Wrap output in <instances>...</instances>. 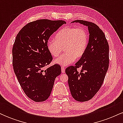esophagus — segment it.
Returning a JSON list of instances; mask_svg holds the SVG:
<instances>
[{
	"mask_svg": "<svg viewBox=\"0 0 123 123\" xmlns=\"http://www.w3.org/2000/svg\"><path fill=\"white\" fill-rule=\"evenodd\" d=\"M61 72L62 73H65V69L64 67H61Z\"/></svg>",
	"mask_w": 123,
	"mask_h": 123,
	"instance_id": "34e87169",
	"label": "esophagus"
}]
</instances>
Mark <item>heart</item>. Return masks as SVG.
<instances>
[{
	"label": "heart",
	"mask_w": 123,
	"mask_h": 123,
	"mask_svg": "<svg viewBox=\"0 0 123 123\" xmlns=\"http://www.w3.org/2000/svg\"><path fill=\"white\" fill-rule=\"evenodd\" d=\"M88 35L83 28L67 27L60 30L55 36V40H49L47 49L51 55L57 57L63 48L64 54L55 60L54 63L66 66L76 59L82 57L88 45Z\"/></svg>",
	"instance_id": "1"
}]
</instances>
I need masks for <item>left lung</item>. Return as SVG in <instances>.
<instances>
[{"label":"left lung","mask_w":123,"mask_h":123,"mask_svg":"<svg viewBox=\"0 0 123 123\" xmlns=\"http://www.w3.org/2000/svg\"><path fill=\"white\" fill-rule=\"evenodd\" d=\"M88 27L89 40L82 57L66 69L72 96L79 102L91 99L97 94L104 82L109 67V45L105 35L98 26L92 22L75 20ZM81 67L80 73L77 70Z\"/></svg>","instance_id":"left-lung-1"}]
</instances>
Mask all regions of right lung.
I'll return each mask as SVG.
<instances>
[{
  "instance_id": "right-lung-1",
  "label": "right lung",
  "mask_w": 123,
  "mask_h": 123,
  "mask_svg": "<svg viewBox=\"0 0 123 123\" xmlns=\"http://www.w3.org/2000/svg\"><path fill=\"white\" fill-rule=\"evenodd\" d=\"M66 22L39 19L24 26L18 32L12 47V65L18 82L28 98L43 102L50 97L56 77L61 73L59 65L44 70L53 57L47 43L54 32Z\"/></svg>"
}]
</instances>
